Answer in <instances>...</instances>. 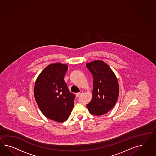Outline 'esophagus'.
Wrapping results in <instances>:
<instances>
[{
    "mask_svg": "<svg viewBox=\"0 0 156 156\" xmlns=\"http://www.w3.org/2000/svg\"><path fill=\"white\" fill-rule=\"evenodd\" d=\"M83 94V91H80V92H78V93H76V97H79L80 96L82 95Z\"/></svg>",
    "mask_w": 156,
    "mask_h": 156,
    "instance_id": "34e87169",
    "label": "esophagus"
}]
</instances>
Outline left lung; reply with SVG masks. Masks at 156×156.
<instances>
[{
	"mask_svg": "<svg viewBox=\"0 0 156 156\" xmlns=\"http://www.w3.org/2000/svg\"><path fill=\"white\" fill-rule=\"evenodd\" d=\"M86 65L93 76L92 98L86 106L93 115L105 114L117 101L119 92L117 78L104 61L95 60Z\"/></svg>",
	"mask_w": 156,
	"mask_h": 156,
	"instance_id": "1",
	"label": "left lung"
}]
</instances>
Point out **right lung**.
<instances>
[{
    "instance_id": "right-lung-1",
    "label": "right lung",
    "mask_w": 156,
    "mask_h": 156,
    "mask_svg": "<svg viewBox=\"0 0 156 156\" xmlns=\"http://www.w3.org/2000/svg\"><path fill=\"white\" fill-rule=\"evenodd\" d=\"M68 66L51 64L44 69L35 83V99L42 113L57 122L65 121L71 114L76 96L70 92L64 78Z\"/></svg>"
}]
</instances>
